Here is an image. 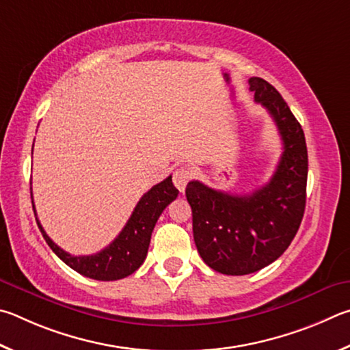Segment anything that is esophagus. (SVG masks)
Returning <instances> with one entry per match:
<instances>
[{
	"label": "esophagus",
	"mask_w": 350,
	"mask_h": 350,
	"mask_svg": "<svg viewBox=\"0 0 350 350\" xmlns=\"http://www.w3.org/2000/svg\"><path fill=\"white\" fill-rule=\"evenodd\" d=\"M192 180V172L187 167H180L174 172V185L183 193L187 186V183Z\"/></svg>",
	"instance_id": "34e87169"
}]
</instances>
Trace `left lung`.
I'll list each match as a JSON object with an SVG mask.
<instances>
[{"mask_svg":"<svg viewBox=\"0 0 350 350\" xmlns=\"http://www.w3.org/2000/svg\"><path fill=\"white\" fill-rule=\"evenodd\" d=\"M249 85L283 141L272 178L249 195L215 191L200 181L186 187L200 256L224 275L254 273L280 258L297 235L306 207L308 147L301 124L266 79L252 77Z\"/></svg>","mask_w":350,"mask_h":350,"instance_id":"1","label":"left lung"}]
</instances>
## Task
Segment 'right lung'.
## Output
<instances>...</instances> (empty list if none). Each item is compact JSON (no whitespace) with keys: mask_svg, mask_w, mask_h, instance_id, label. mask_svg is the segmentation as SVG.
I'll return each mask as SVG.
<instances>
[{"mask_svg":"<svg viewBox=\"0 0 350 350\" xmlns=\"http://www.w3.org/2000/svg\"><path fill=\"white\" fill-rule=\"evenodd\" d=\"M176 197H178V189L172 183V176L158 183L141 197L120 235L106 249L94 255H70L49 238L38 218H36V223H38V228L49 247L73 271L92 280L115 281L129 277L143 265L153 228H155L161 212Z\"/></svg>","mask_w":350,"mask_h":350,"instance_id":"1","label":"right lung"}]
</instances>
